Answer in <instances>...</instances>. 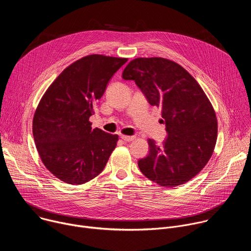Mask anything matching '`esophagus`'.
Returning a JSON list of instances; mask_svg holds the SVG:
<instances>
[{"mask_svg":"<svg viewBox=\"0 0 251 251\" xmlns=\"http://www.w3.org/2000/svg\"><path fill=\"white\" fill-rule=\"evenodd\" d=\"M121 139L125 142H131L135 139L134 136H126V135H121Z\"/></svg>","mask_w":251,"mask_h":251,"instance_id":"1","label":"esophagus"}]
</instances>
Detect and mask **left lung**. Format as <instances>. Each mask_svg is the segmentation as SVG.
<instances>
[{"mask_svg": "<svg viewBox=\"0 0 251 251\" xmlns=\"http://www.w3.org/2000/svg\"><path fill=\"white\" fill-rule=\"evenodd\" d=\"M122 77L134 80L148 102L160 107L168 133L161 146L148 140L140 171L162 187L187 183L206 165L217 143L218 121L207 96L183 66L163 57L135 58Z\"/></svg>", "mask_w": 251, "mask_h": 251, "instance_id": "8db88e82", "label": "left lung"}]
</instances>
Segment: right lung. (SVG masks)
Here are the masks:
<instances>
[{
	"instance_id": "obj_1",
	"label": "right lung",
	"mask_w": 251,
	"mask_h": 251,
	"mask_svg": "<svg viewBox=\"0 0 251 251\" xmlns=\"http://www.w3.org/2000/svg\"><path fill=\"white\" fill-rule=\"evenodd\" d=\"M128 58L84 56L67 66L42 97L32 135L46 168L60 181L81 185L98 176L118 135L91 128L89 117L107 84Z\"/></svg>"
}]
</instances>
